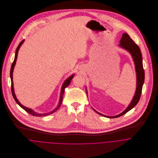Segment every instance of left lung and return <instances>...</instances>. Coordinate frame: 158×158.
Returning <instances> with one entry per match:
<instances>
[{
    "label": "left lung",
    "mask_w": 158,
    "mask_h": 158,
    "mask_svg": "<svg viewBox=\"0 0 158 158\" xmlns=\"http://www.w3.org/2000/svg\"><path fill=\"white\" fill-rule=\"evenodd\" d=\"M119 46L122 47L123 48H125L127 51H128L130 54L131 55L133 61L135 62V72H136V77H137V85H136V90H135V94L134 95V97L133 98V100L129 106L127 108V109L123 111L122 113L115 115V116H107L103 114H102L96 111L95 110H94L95 112L98 113V114L108 117V118H117L118 117H120L121 115H123V114H126L129 111H130L132 108H133L137 103H138L141 93L143 84L144 82V78H145V72L143 68V63H142V54L140 50L139 47V46L135 44V43L132 40V39L130 37V36L126 33H124L122 35V37L120 40Z\"/></svg>",
    "instance_id": "obj_1"
}]
</instances>
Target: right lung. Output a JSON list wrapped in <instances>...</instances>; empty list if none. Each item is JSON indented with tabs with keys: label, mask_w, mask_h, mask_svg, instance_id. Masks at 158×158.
Returning a JSON list of instances; mask_svg holds the SVG:
<instances>
[{
	"label": "right lung",
	"mask_w": 158,
	"mask_h": 158,
	"mask_svg": "<svg viewBox=\"0 0 158 158\" xmlns=\"http://www.w3.org/2000/svg\"><path fill=\"white\" fill-rule=\"evenodd\" d=\"M24 40H23V41H21L20 43V44H19V45L18 46L17 48H16V53H15V60H14V61L13 63H12V65H11V70H10V78H11V92H12V95H13V97L15 99V100L16 101V102L23 108V109L25 111H27V113L30 114L31 115H34V116H36V117H42V116H45V115H50L52 113H55L56 111L58 110V109L60 107L61 105V103H62V101H63V95H64V89L66 88H67L68 86L69 85V84L70 83V81L72 80V79L73 78L74 75L73 74L72 75H71L70 77H69L68 78V79L64 82L63 86H62V88H61V94H60V101H59V103L57 106V107L56 108H55L51 112H49V113H44V114H38V113H35L34 111H33L32 110L28 108H27L24 106H23V105L18 101V100L17 99L16 97V95L15 94V91H14V88H13V69H14V67L16 64V60H17V57H18V51H19V48L21 47V45L23 44V43Z\"/></svg>",
	"instance_id": "right-lung-1"
}]
</instances>
